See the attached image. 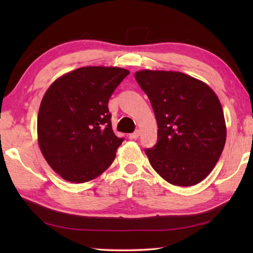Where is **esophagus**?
Returning a JSON list of instances; mask_svg holds the SVG:
<instances>
[{
  "label": "esophagus",
  "mask_w": 253,
  "mask_h": 253,
  "mask_svg": "<svg viewBox=\"0 0 253 253\" xmlns=\"http://www.w3.org/2000/svg\"><path fill=\"white\" fill-rule=\"evenodd\" d=\"M139 135H140V130L137 129L136 131L132 132V134H129V138L130 139H137L139 137Z\"/></svg>",
  "instance_id": "34e87169"
}]
</instances>
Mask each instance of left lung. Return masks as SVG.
<instances>
[{"mask_svg": "<svg viewBox=\"0 0 253 253\" xmlns=\"http://www.w3.org/2000/svg\"><path fill=\"white\" fill-rule=\"evenodd\" d=\"M135 79L151 101L158 142L145 149L153 169L173 185H195L212 172L223 151L226 126L209 85L178 71L139 70Z\"/></svg>", "mask_w": 253, "mask_h": 253, "instance_id": "left-lung-1", "label": "left lung"}]
</instances>
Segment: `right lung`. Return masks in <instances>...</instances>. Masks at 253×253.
<instances>
[{"label": "right lung", "mask_w": 253, "mask_h": 253, "mask_svg": "<svg viewBox=\"0 0 253 253\" xmlns=\"http://www.w3.org/2000/svg\"><path fill=\"white\" fill-rule=\"evenodd\" d=\"M129 71L83 67L55 79L38 114V144L55 173L71 183L95 179L109 168L123 138L114 134L108 101Z\"/></svg>", "instance_id": "add662e5"}]
</instances>
